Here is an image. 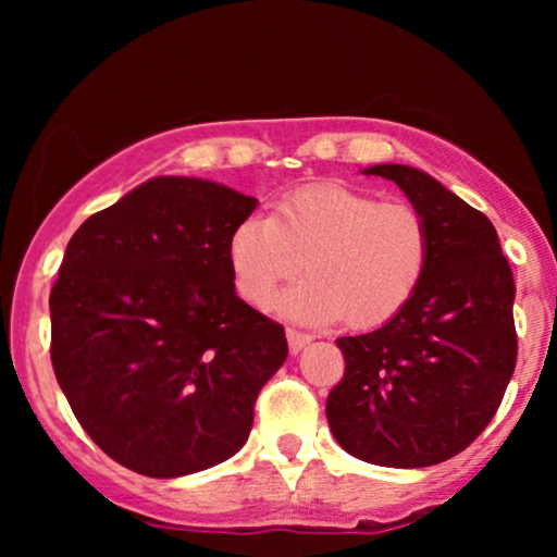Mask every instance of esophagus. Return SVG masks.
<instances>
[{
    "label": "esophagus",
    "instance_id": "obj_1",
    "mask_svg": "<svg viewBox=\"0 0 557 557\" xmlns=\"http://www.w3.org/2000/svg\"><path fill=\"white\" fill-rule=\"evenodd\" d=\"M285 335H287V345H290V354H300V350L311 343V335H306V332H300V330L290 327Z\"/></svg>",
    "mask_w": 557,
    "mask_h": 557
}]
</instances>
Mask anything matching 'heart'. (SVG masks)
Segmentation results:
<instances>
[{
    "mask_svg": "<svg viewBox=\"0 0 557 557\" xmlns=\"http://www.w3.org/2000/svg\"><path fill=\"white\" fill-rule=\"evenodd\" d=\"M432 235L413 203L380 201L337 183L296 188L272 216H246L230 235L235 287L257 309H270L280 287L309 274L285 298L290 317L345 319L372 330L393 319L419 290L430 267Z\"/></svg>",
    "mask_w": 557,
    "mask_h": 557,
    "instance_id": "heart-1",
    "label": "heart"
}]
</instances>
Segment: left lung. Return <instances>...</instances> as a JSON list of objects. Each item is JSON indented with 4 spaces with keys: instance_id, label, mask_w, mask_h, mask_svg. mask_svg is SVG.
<instances>
[{
    "instance_id": "left-lung-1",
    "label": "left lung",
    "mask_w": 557,
    "mask_h": 557,
    "mask_svg": "<svg viewBox=\"0 0 557 557\" xmlns=\"http://www.w3.org/2000/svg\"><path fill=\"white\" fill-rule=\"evenodd\" d=\"M363 175L393 181L424 214L430 267L413 298L382 324L337 337L345 374L327 421L350 456L421 469L466 450L490 424L516 369L513 272L482 212L406 164Z\"/></svg>"
}]
</instances>
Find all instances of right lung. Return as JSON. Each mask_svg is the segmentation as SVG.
Masks as SVG:
<instances>
[{
  "instance_id": "obj_1",
  "label": "right lung",
  "mask_w": 557,
  "mask_h": 557,
  "mask_svg": "<svg viewBox=\"0 0 557 557\" xmlns=\"http://www.w3.org/2000/svg\"><path fill=\"white\" fill-rule=\"evenodd\" d=\"M257 198L154 177L88 216L49 296L52 367L75 419L136 474H196L240 450L287 359L283 324L235 296L230 235Z\"/></svg>"
}]
</instances>
